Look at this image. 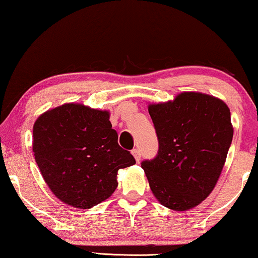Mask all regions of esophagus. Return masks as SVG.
Instances as JSON below:
<instances>
[{
    "mask_svg": "<svg viewBox=\"0 0 258 258\" xmlns=\"http://www.w3.org/2000/svg\"><path fill=\"white\" fill-rule=\"evenodd\" d=\"M131 153H132V155L134 157V159H136L137 162L140 161L141 154H140V151L138 150V148H134V150H132V152H131Z\"/></svg>",
    "mask_w": 258,
    "mask_h": 258,
    "instance_id": "obj_1",
    "label": "esophagus"
}]
</instances>
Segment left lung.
<instances>
[{
	"label": "left lung",
	"instance_id": "obj_1",
	"mask_svg": "<svg viewBox=\"0 0 258 258\" xmlns=\"http://www.w3.org/2000/svg\"><path fill=\"white\" fill-rule=\"evenodd\" d=\"M159 141L157 157L141 162L151 190L167 208L183 212L208 198L233 140L230 110L219 98L182 92L151 104Z\"/></svg>",
	"mask_w": 258,
	"mask_h": 258
}]
</instances>
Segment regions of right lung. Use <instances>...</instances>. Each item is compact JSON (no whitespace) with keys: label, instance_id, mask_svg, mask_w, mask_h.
I'll return each mask as SVG.
<instances>
[{"label":"right lung","instance_id":"obj_1","mask_svg":"<svg viewBox=\"0 0 258 258\" xmlns=\"http://www.w3.org/2000/svg\"><path fill=\"white\" fill-rule=\"evenodd\" d=\"M32 151L52 193L81 209L110 198L118 186V170L136 164L119 146L110 113L83 104H64L39 115Z\"/></svg>","mask_w":258,"mask_h":258}]
</instances>
